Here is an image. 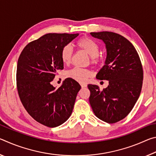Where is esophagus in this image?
I'll list each match as a JSON object with an SVG mask.
<instances>
[{
    "label": "esophagus",
    "mask_w": 156,
    "mask_h": 156,
    "mask_svg": "<svg viewBox=\"0 0 156 156\" xmlns=\"http://www.w3.org/2000/svg\"><path fill=\"white\" fill-rule=\"evenodd\" d=\"M80 85L82 87V88H85L87 87V86L85 83H80Z\"/></svg>",
    "instance_id": "esophagus-1"
}]
</instances>
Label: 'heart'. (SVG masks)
Listing matches in <instances>:
<instances>
[{"label": "heart", "instance_id": "obj_1", "mask_svg": "<svg viewBox=\"0 0 156 156\" xmlns=\"http://www.w3.org/2000/svg\"><path fill=\"white\" fill-rule=\"evenodd\" d=\"M77 46L79 48L85 51L91 57V63L93 65L98 64L100 58L98 56L100 52V46L96 41L88 37H83L77 41ZM73 49L69 44H67L60 52V58L63 64L69 65L72 62L73 58ZM93 73L91 70L87 69H83L80 67H74L69 70L66 73L67 78L73 79L79 83H84L89 78L92 76Z\"/></svg>", "mask_w": 156, "mask_h": 156}]
</instances>
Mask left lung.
<instances>
[{
	"label": "left lung",
	"instance_id": "left-lung-1",
	"mask_svg": "<svg viewBox=\"0 0 156 156\" xmlns=\"http://www.w3.org/2000/svg\"><path fill=\"white\" fill-rule=\"evenodd\" d=\"M90 34L106 44L105 65L96 78L109 80V85L101 91L96 84H88L89 102L99 119L115 123L131 112L140 94L143 80L140 58L131 42L120 34L111 31Z\"/></svg>",
	"mask_w": 156,
	"mask_h": 156
}]
</instances>
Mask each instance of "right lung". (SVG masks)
Here are the masks:
<instances>
[{
    "mask_svg": "<svg viewBox=\"0 0 156 156\" xmlns=\"http://www.w3.org/2000/svg\"><path fill=\"white\" fill-rule=\"evenodd\" d=\"M78 34H47L28 43L18 58L16 86L25 109L37 122L48 127L64 123L72 114L81 86L66 78L58 89L51 82L63 69L60 58L63 47Z\"/></svg>",
    "mask_w": 156,
    "mask_h": 156,
    "instance_id": "right-lung-1",
    "label": "right lung"
}]
</instances>
